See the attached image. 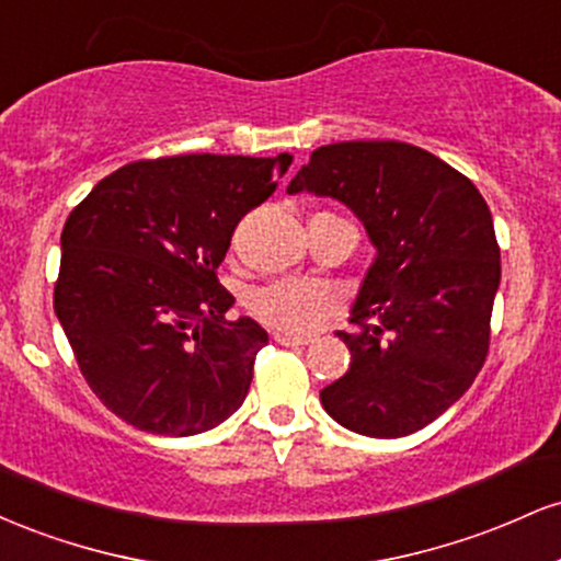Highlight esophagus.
I'll return each instance as SVG.
<instances>
[{
	"label": "esophagus",
	"mask_w": 561,
	"mask_h": 561,
	"mask_svg": "<svg viewBox=\"0 0 561 561\" xmlns=\"http://www.w3.org/2000/svg\"><path fill=\"white\" fill-rule=\"evenodd\" d=\"M274 340L279 345H287V347H300V345L311 343V340H308V337H295V334H282V332H276Z\"/></svg>",
	"instance_id": "1"
}]
</instances>
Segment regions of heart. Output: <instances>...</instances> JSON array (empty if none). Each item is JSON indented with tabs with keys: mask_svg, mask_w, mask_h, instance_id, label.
<instances>
[{
	"mask_svg": "<svg viewBox=\"0 0 561 561\" xmlns=\"http://www.w3.org/2000/svg\"><path fill=\"white\" fill-rule=\"evenodd\" d=\"M340 308V293L317 279H276L250 300V311L282 334H308Z\"/></svg>",
	"mask_w": 561,
	"mask_h": 561,
	"instance_id": "obj_1",
	"label": "heart"
}]
</instances>
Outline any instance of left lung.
I'll return each mask as SVG.
<instances>
[{
  "label": "left lung",
  "instance_id": "left-lung-1",
  "mask_svg": "<svg viewBox=\"0 0 561 561\" xmlns=\"http://www.w3.org/2000/svg\"><path fill=\"white\" fill-rule=\"evenodd\" d=\"M353 210L375 244L351 321V366L321 390L334 422L403 437L459 401L485 364L501 253L478 186L403 141H337L287 186Z\"/></svg>",
  "mask_w": 561,
  "mask_h": 561
}]
</instances>
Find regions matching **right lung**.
Returning <instances> with one entry per match:
<instances>
[{
  "label": "right lung",
  "instance_id": "1",
  "mask_svg": "<svg viewBox=\"0 0 561 561\" xmlns=\"http://www.w3.org/2000/svg\"><path fill=\"white\" fill-rule=\"evenodd\" d=\"M289 163V152L139 160L68 216L55 313L89 388L126 424L186 437L242 405L268 334L227 319L234 298L216 268Z\"/></svg>",
  "mask_w": 561,
  "mask_h": 561
}]
</instances>
